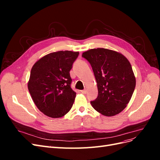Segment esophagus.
<instances>
[{
  "label": "esophagus",
  "instance_id": "34e87169",
  "mask_svg": "<svg viewBox=\"0 0 160 160\" xmlns=\"http://www.w3.org/2000/svg\"><path fill=\"white\" fill-rule=\"evenodd\" d=\"M81 93H83V94H86V91L85 90H81Z\"/></svg>",
  "mask_w": 160,
  "mask_h": 160
}]
</instances>
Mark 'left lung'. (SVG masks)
<instances>
[{
  "label": "left lung",
  "instance_id": "1",
  "mask_svg": "<svg viewBox=\"0 0 160 160\" xmlns=\"http://www.w3.org/2000/svg\"><path fill=\"white\" fill-rule=\"evenodd\" d=\"M82 57L91 65L98 95L91 104L105 116H113L125 108L135 88L132 65L122 54L103 48L90 49Z\"/></svg>",
  "mask_w": 160,
  "mask_h": 160
}]
</instances>
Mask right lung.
<instances>
[{
  "label": "right lung",
  "instance_id": "obj_1",
  "mask_svg": "<svg viewBox=\"0 0 160 160\" xmlns=\"http://www.w3.org/2000/svg\"><path fill=\"white\" fill-rule=\"evenodd\" d=\"M79 52L49 53L32 67L28 89L37 108L52 118L64 116L71 109L76 93L71 88L70 71Z\"/></svg>",
  "mask_w": 160,
  "mask_h": 160
}]
</instances>
